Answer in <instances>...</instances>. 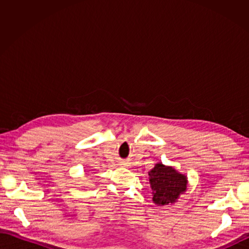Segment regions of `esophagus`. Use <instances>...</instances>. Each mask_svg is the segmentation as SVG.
<instances>
[{
  "label": "esophagus",
  "mask_w": 249,
  "mask_h": 249,
  "mask_svg": "<svg viewBox=\"0 0 249 249\" xmlns=\"http://www.w3.org/2000/svg\"><path fill=\"white\" fill-rule=\"evenodd\" d=\"M124 165H125V163H124Z\"/></svg>",
  "instance_id": "34e87169"
}]
</instances>
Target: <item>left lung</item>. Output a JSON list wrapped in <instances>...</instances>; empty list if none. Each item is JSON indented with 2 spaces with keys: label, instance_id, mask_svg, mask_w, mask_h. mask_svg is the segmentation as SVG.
<instances>
[{
  "label": "left lung",
  "instance_id": "obj_1",
  "mask_svg": "<svg viewBox=\"0 0 249 249\" xmlns=\"http://www.w3.org/2000/svg\"><path fill=\"white\" fill-rule=\"evenodd\" d=\"M150 184L153 190V201L157 205H166L176 201L186 190L187 178L177 172L176 169L157 165L149 172Z\"/></svg>",
  "mask_w": 249,
  "mask_h": 249
}]
</instances>
